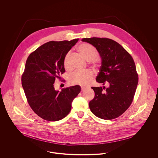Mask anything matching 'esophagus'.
<instances>
[{"instance_id":"obj_1","label":"esophagus","mask_w":158,"mask_h":158,"mask_svg":"<svg viewBox=\"0 0 158 158\" xmlns=\"http://www.w3.org/2000/svg\"><path fill=\"white\" fill-rule=\"evenodd\" d=\"M87 89L86 87H84V86H81V91H84V90H85Z\"/></svg>"}]
</instances>
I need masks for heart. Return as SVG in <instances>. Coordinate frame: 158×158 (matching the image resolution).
Here are the masks:
<instances>
[{"label": "heart", "instance_id": "obj_1", "mask_svg": "<svg viewBox=\"0 0 158 158\" xmlns=\"http://www.w3.org/2000/svg\"><path fill=\"white\" fill-rule=\"evenodd\" d=\"M78 51L87 60L91 61L93 64H96V58L98 57L99 53L93 45L88 43H82L78 46ZM69 52L67 53L63 60V65L66 69H69ZM93 74V72L89 69L84 71H77L69 75V81L71 84L85 85L91 81Z\"/></svg>", "mask_w": 158, "mask_h": 158}]
</instances>
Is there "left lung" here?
I'll return each mask as SVG.
<instances>
[{"instance_id":"obj_1","label":"left lung","mask_w":158,"mask_h":158,"mask_svg":"<svg viewBox=\"0 0 158 158\" xmlns=\"http://www.w3.org/2000/svg\"><path fill=\"white\" fill-rule=\"evenodd\" d=\"M94 46L102 59L96 81L107 87H92L95 96L89 108L97 117L110 120L123 114L131 106L138 84V74L132 56L117 42L100 37L84 38Z\"/></svg>"}]
</instances>
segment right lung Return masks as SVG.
Wrapping results in <instances>:
<instances>
[{
    "label": "right lung",
    "mask_w": 158,
    "mask_h": 158,
    "mask_svg": "<svg viewBox=\"0 0 158 158\" xmlns=\"http://www.w3.org/2000/svg\"><path fill=\"white\" fill-rule=\"evenodd\" d=\"M78 40L48 42L32 52L26 60L22 85L30 107L44 120L56 121L64 118L81 91L77 85L56 91L54 84L56 79H60L65 72V56Z\"/></svg>",
    "instance_id": "1"
}]
</instances>
